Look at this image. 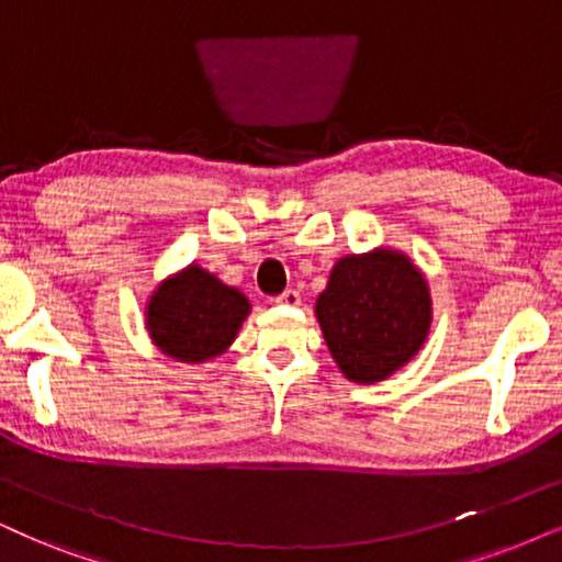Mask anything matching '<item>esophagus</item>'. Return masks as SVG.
I'll return each instance as SVG.
<instances>
[{
	"label": "esophagus",
	"mask_w": 562,
	"mask_h": 562,
	"mask_svg": "<svg viewBox=\"0 0 562 562\" xmlns=\"http://www.w3.org/2000/svg\"><path fill=\"white\" fill-rule=\"evenodd\" d=\"M274 303H280V305H297V303H301V293H297V290H285V293L274 297Z\"/></svg>",
	"instance_id": "esophagus-1"
}]
</instances>
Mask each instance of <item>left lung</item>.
I'll return each mask as SVG.
<instances>
[{
	"label": "left lung",
	"instance_id": "1",
	"mask_svg": "<svg viewBox=\"0 0 562 562\" xmlns=\"http://www.w3.org/2000/svg\"><path fill=\"white\" fill-rule=\"evenodd\" d=\"M316 318L347 379L383 381L407 366L428 339V280L396 248L347 254L331 267L326 290L316 297Z\"/></svg>",
	"mask_w": 562,
	"mask_h": 562
}]
</instances>
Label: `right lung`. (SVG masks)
<instances>
[{
  "label": "right lung",
  "mask_w": 562,
  "mask_h": 562,
  "mask_svg": "<svg viewBox=\"0 0 562 562\" xmlns=\"http://www.w3.org/2000/svg\"><path fill=\"white\" fill-rule=\"evenodd\" d=\"M251 303L199 265L162 280L145 305L153 345L179 363H207L238 337Z\"/></svg>",
  "instance_id": "right-lung-1"
}]
</instances>
